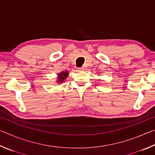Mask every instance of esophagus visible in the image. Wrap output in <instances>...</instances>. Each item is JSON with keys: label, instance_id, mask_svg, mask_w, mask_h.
<instances>
[{"label": "esophagus", "instance_id": "1", "mask_svg": "<svg viewBox=\"0 0 155 155\" xmlns=\"http://www.w3.org/2000/svg\"><path fill=\"white\" fill-rule=\"evenodd\" d=\"M85 69H84V68H78V72H81V71H83V70H84Z\"/></svg>", "mask_w": 155, "mask_h": 155}]
</instances>
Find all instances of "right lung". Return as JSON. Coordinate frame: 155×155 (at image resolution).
<instances>
[{
    "label": "right lung",
    "instance_id": "add662e5",
    "mask_svg": "<svg viewBox=\"0 0 155 155\" xmlns=\"http://www.w3.org/2000/svg\"><path fill=\"white\" fill-rule=\"evenodd\" d=\"M68 74V72H62L61 74H59V81L58 82H63L64 80H65V78L67 77V76Z\"/></svg>",
    "mask_w": 155,
    "mask_h": 155
}]
</instances>
